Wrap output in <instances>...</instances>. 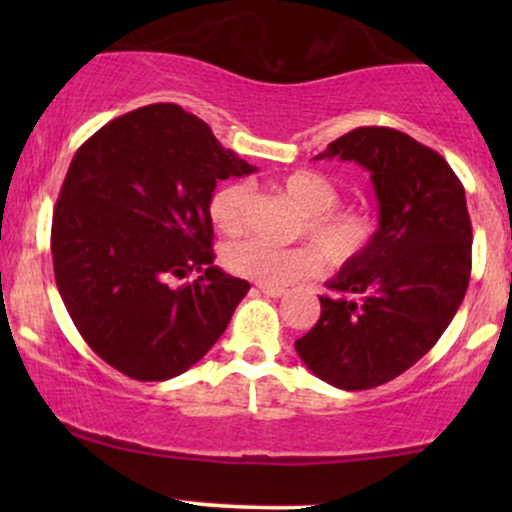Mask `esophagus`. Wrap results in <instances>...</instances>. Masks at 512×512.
Instances as JSON below:
<instances>
[{
    "label": "esophagus",
    "instance_id": "obj_1",
    "mask_svg": "<svg viewBox=\"0 0 512 512\" xmlns=\"http://www.w3.org/2000/svg\"><path fill=\"white\" fill-rule=\"evenodd\" d=\"M257 291L260 293H264V296H269V298H281L286 293V289H279V286H257Z\"/></svg>",
    "mask_w": 512,
    "mask_h": 512
}]
</instances>
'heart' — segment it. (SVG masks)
Wrapping results in <instances>:
<instances>
[{
    "mask_svg": "<svg viewBox=\"0 0 512 512\" xmlns=\"http://www.w3.org/2000/svg\"><path fill=\"white\" fill-rule=\"evenodd\" d=\"M276 190L303 211L293 236L315 240L326 250L332 267H346L373 248L380 231L378 214L368 207H339L342 185L327 173L308 168L293 170L276 182ZM252 204L255 192L248 182H228L211 195L209 216L221 233L236 236L248 226ZM319 249L313 243L276 248L252 238L228 245L223 262L238 276L281 289L322 274L325 256Z\"/></svg>",
    "mask_w": 512,
    "mask_h": 512,
    "instance_id": "1",
    "label": "heart"
}]
</instances>
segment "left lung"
Here are the masks:
<instances>
[{
    "label": "left lung",
    "instance_id": "1",
    "mask_svg": "<svg viewBox=\"0 0 512 512\" xmlns=\"http://www.w3.org/2000/svg\"><path fill=\"white\" fill-rule=\"evenodd\" d=\"M370 170L380 231L320 296V320L296 339L301 361L339 390H370L414 366L448 330L472 272V221L460 178L438 151L390 127H358L315 161Z\"/></svg>",
    "mask_w": 512,
    "mask_h": 512
}]
</instances>
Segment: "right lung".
<instances>
[{"instance_id": "add662e5", "label": "right lung", "mask_w": 512, "mask_h": 512, "mask_svg": "<svg viewBox=\"0 0 512 512\" xmlns=\"http://www.w3.org/2000/svg\"><path fill=\"white\" fill-rule=\"evenodd\" d=\"M255 170L173 103L115 117L79 146L52 216V267L105 363L168 380L226 332L250 284L214 264L209 202L216 182Z\"/></svg>"}]
</instances>
